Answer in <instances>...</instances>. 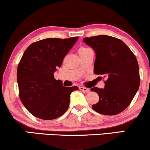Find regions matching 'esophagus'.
<instances>
[{"instance_id":"1","label":"esophagus","mask_w":150,"mask_h":150,"mask_svg":"<svg viewBox=\"0 0 150 150\" xmlns=\"http://www.w3.org/2000/svg\"><path fill=\"white\" fill-rule=\"evenodd\" d=\"M80 90L82 91V92H87L88 93L90 92V89L87 88V87H80Z\"/></svg>"}]
</instances>
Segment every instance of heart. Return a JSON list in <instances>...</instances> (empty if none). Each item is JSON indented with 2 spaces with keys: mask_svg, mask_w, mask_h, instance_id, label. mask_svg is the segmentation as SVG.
Wrapping results in <instances>:
<instances>
[{
  "mask_svg": "<svg viewBox=\"0 0 150 150\" xmlns=\"http://www.w3.org/2000/svg\"><path fill=\"white\" fill-rule=\"evenodd\" d=\"M88 49H87V48H80V49H79V51L78 52H80V51H85V50H87Z\"/></svg>",
  "mask_w": 150,
  "mask_h": 150,
  "instance_id": "heart-1",
  "label": "heart"
}]
</instances>
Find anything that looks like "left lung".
<instances>
[{
	"mask_svg": "<svg viewBox=\"0 0 150 150\" xmlns=\"http://www.w3.org/2000/svg\"><path fill=\"white\" fill-rule=\"evenodd\" d=\"M84 42L96 53L94 73L103 75L104 88L92 87L99 100L92 108L101 114L112 116L130 105L140 87L137 58L123 41L107 35L85 37Z\"/></svg>",
	"mask_w": 150,
	"mask_h": 150,
	"instance_id": "left-lung-1",
	"label": "left lung"
}]
</instances>
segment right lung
Returning a JSON list of instances; mask_svg holds the SVG:
<instances>
[{
  "label": "right lung",
  "mask_w": 150,
  "mask_h": 150,
  "mask_svg": "<svg viewBox=\"0 0 150 150\" xmlns=\"http://www.w3.org/2000/svg\"><path fill=\"white\" fill-rule=\"evenodd\" d=\"M78 38H47L32 43L24 52L17 70L19 97L33 116L56 119L68 108L70 94L79 88L64 87L53 73Z\"/></svg>",
  "instance_id": "add662e5"
}]
</instances>
